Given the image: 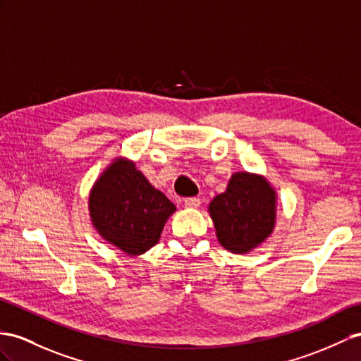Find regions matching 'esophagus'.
I'll return each mask as SVG.
<instances>
[{
	"label": "esophagus",
	"mask_w": 361,
	"mask_h": 361,
	"mask_svg": "<svg viewBox=\"0 0 361 361\" xmlns=\"http://www.w3.org/2000/svg\"><path fill=\"white\" fill-rule=\"evenodd\" d=\"M200 204H201V200L197 197L184 200V207H188V209H197V207H200Z\"/></svg>",
	"instance_id": "34e87169"
}]
</instances>
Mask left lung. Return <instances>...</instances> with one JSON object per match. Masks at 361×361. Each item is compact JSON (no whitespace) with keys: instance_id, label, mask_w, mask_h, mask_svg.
<instances>
[{"instance_id":"obj_1","label":"left lung","mask_w":361,"mask_h":361,"mask_svg":"<svg viewBox=\"0 0 361 361\" xmlns=\"http://www.w3.org/2000/svg\"><path fill=\"white\" fill-rule=\"evenodd\" d=\"M277 195L265 177L236 172L226 192L209 204L218 243L235 255H244L261 245L276 226Z\"/></svg>"}]
</instances>
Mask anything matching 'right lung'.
Here are the masks:
<instances>
[{"instance_id":"1","label":"right lung","mask_w":361,"mask_h":361,"mask_svg":"<svg viewBox=\"0 0 361 361\" xmlns=\"http://www.w3.org/2000/svg\"><path fill=\"white\" fill-rule=\"evenodd\" d=\"M88 209L102 239L138 256L159 243L177 207L137 171L134 161L117 157L92 184Z\"/></svg>"}]
</instances>
